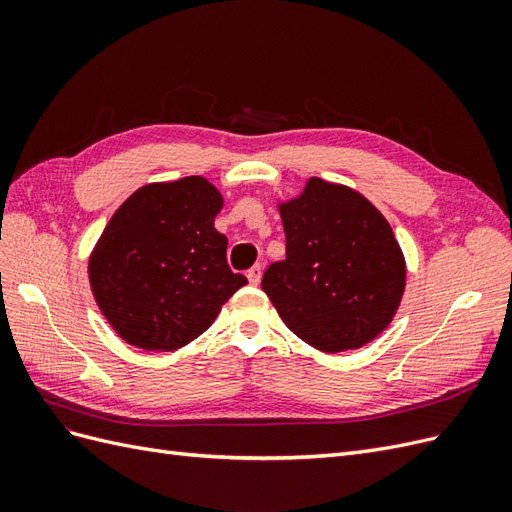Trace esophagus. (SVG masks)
<instances>
[{
	"label": "esophagus",
	"instance_id": "esophagus-1",
	"mask_svg": "<svg viewBox=\"0 0 512 512\" xmlns=\"http://www.w3.org/2000/svg\"><path fill=\"white\" fill-rule=\"evenodd\" d=\"M260 277H262V267L260 265H254L250 271H247V280H250L252 286L260 284Z\"/></svg>",
	"mask_w": 512,
	"mask_h": 512
}]
</instances>
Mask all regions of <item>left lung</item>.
I'll list each match as a JSON object with an SVG mask.
<instances>
[{
  "label": "left lung",
  "mask_w": 512,
  "mask_h": 512,
  "mask_svg": "<svg viewBox=\"0 0 512 512\" xmlns=\"http://www.w3.org/2000/svg\"><path fill=\"white\" fill-rule=\"evenodd\" d=\"M286 260L262 277L286 327L312 348H363L389 327L406 290V256L391 224L348 185L309 177L277 203Z\"/></svg>",
  "instance_id": "obj_1"
}]
</instances>
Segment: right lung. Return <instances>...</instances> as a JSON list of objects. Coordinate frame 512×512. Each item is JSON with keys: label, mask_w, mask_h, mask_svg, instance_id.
<instances>
[{"label": "right lung", "mask_w": 512, "mask_h": 512, "mask_svg": "<svg viewBox=\"0 0 512 512\" xmlns=\"http://www.w3.org/2000/svg\"><path fill=\"white\" fill-rule=\"evenodd\" d=\"M224 196L200 177L147 183L113 213L87 275L102 316L123 342L175 352L203 335L247 280L226 262L215 230Z\"/></svg>", "instance_id": "1"}]
</instances>
